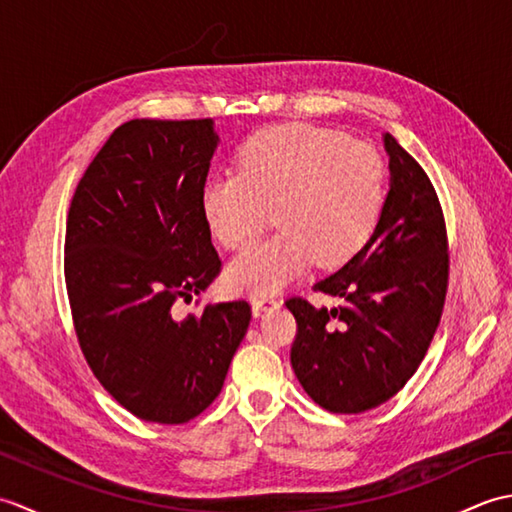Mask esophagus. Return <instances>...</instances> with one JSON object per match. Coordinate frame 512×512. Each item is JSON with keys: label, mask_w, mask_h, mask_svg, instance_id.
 I'll return each instance as SVG.
<instances>
[{"label": "esophagus", "mask_w": 512, "mask_h": 512, "mask_svg": "<svg viewBox=\"0 0 512 512\" xmlns=\"http://www.w3.org/2000/svg\"><path fill=\"white\" fill-rule=\"evenodd\" d=\"M250 306H253V312L259 317L262 312H270V310L279 308V299L273 295H259V297H253Z\"/></svg>", "instance_id": "34e87169"}]
</instances>
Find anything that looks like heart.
<instances>
[{"label": "heart", "mask_w": 512, "mask_h": 512, "mask_svg": "<svg viewBox=\"0 0 512 512\" xmlns=\"http://www.w3.org/2000/svg\"><path fill=\"white\" fill-rule=\"evenodd\" d=\"M237 171L204 182L200 206L213 237L246 250L275 206L279 233L226 268L239 295H273L317 259L334 268L376 231L385 202V167L372 147L303 123L266 127L237 154Z\"/></svg>", "instance_id": "obj_1"}]
</instances>
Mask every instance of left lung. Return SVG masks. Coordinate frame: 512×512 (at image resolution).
Instances as JSON below:
<instances>
[{
    "instance_id": "left-lung-1",
    "label": "left lung",
    "mask_w": 512,
    "mask_h": 512,
    "mask_svg": "<svg viewBox=\"0 0 512 512\" xmlns=\"http://www.w3.org/2000/svg\"><path fill=\"white\" fill-rule=\"evenodd\" d=\"M383 143L389 191L376 231L341 270L314 284L339 306L286 301L297 319L292 369L306 394L332 413H363L405 387L447 297V228L436 189L394 136L383 134Z\"/></svg>"
}]
</instances>
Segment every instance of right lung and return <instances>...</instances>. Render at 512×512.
Wrapping results in <instances>:
<instances>
[{"label":"right lung","mask_w":512,"mask_h":512,"mask_svg":"<svg viewBox=\"0 0 512 512\" xmlns=\"http://www.w3.org/2000/svg\"><path fill=\"white\" fill-rule=\"evenodd\" d=\"M211 118H136L83 173L65 226V286L85 361L116 402L182 424L222 391L250 323L246 301L176 317L209 288L220 257L200 193L217 149Z\"/></svg>","instance_id":"add662e5"}]
</instances>
